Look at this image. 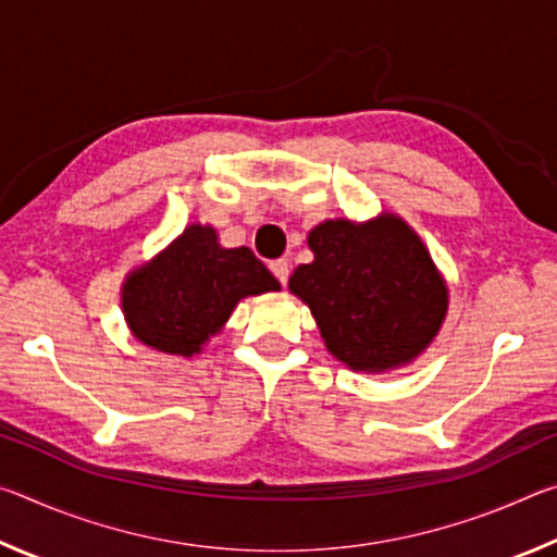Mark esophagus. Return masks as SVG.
I'll return each mask as SVG.
<instances>
[{
    "label": "esophagus",
    "instance_id": "1",
    "mask_svg": "<svg viewBox=\"0 0 557 557\" xmlns=\"http://www.w3.org/2000/svg\"><path fill=\"white\" fill-rule=\"evenodd\" d=\"M270 270H272V275L280 280V285L285 287L287 285V277H289V262L285 258H280L275 262H270Z\"/></svg>",
    "mask_w": 557,
    "mask_h": 557
}]
</instances>
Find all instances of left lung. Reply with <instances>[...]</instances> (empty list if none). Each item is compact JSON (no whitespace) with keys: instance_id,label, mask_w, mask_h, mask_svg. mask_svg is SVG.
I'll return each mask as SVG.
<instances>
[{"instance_id":"left-lung-1","label":"left lung","mask_w":557,"mask_h":557,"mask_svg":"<svg viewBox=\"0 0 557 557\" xmlns=\"http://www.w3.org/2000/svg\"><path fill=\"white\" fill-rule=\"evenodd\" d=\"M314 260L289 277L312 309L329 354L354 371L385 373L418 358L445 322L449 295L425 243L393 213L309 231Z\"/></svg>"}]
</instances>
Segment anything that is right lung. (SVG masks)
Masks as SVG:
<instances>
[{"mask_svg":"<svg viewBox=\"0 0 557 557\" xmlns=\"http://www.w3.org/2000/svg\"><path fill=\"white\" fill-rule=\"evenodd\" d=\"M280 282L250 248H221L211 225L191 223L122 285V312L135 338L191 358L228 322L243 297L277 292Z\"/></svg>","mask_w":557,"mask_h":557,"instance_id":"1","label":"right lung"}]
</instances>
